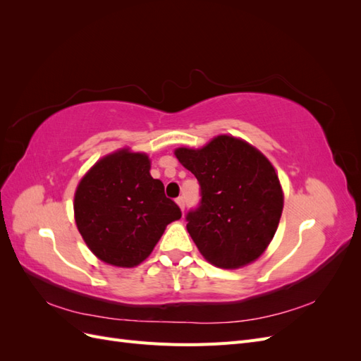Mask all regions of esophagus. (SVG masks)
I'll return each instance as SVG.
<instances>
[{
    "mask_svg": "<svg viewBox=\"0 0 361 361\" xmlns=\"http://www.w3.org/2000/svg\"><path fill=\"white\" fill-rule=\"evenodd\" d=\"M176 203H178V206L180 207V211L183 212V209H185V200H183V197H178V199H176Z\"/></svg>",
    "mask_w": 361,
    "mask_h": 361,
    "instance_id": "obj_1",
    "label": "esophagus"
}]
</instances>
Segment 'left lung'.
Instances as JSON below:
<instances>
[{"instance_id": "1", "label": "left lung", "mask_w": 361, "mask_h": 361, "mask_svg": "<svg viewBox=\"0 0 361 361\" xmlns=\"http://www.w3.org/2000/svg\"><path fill=\"white\" fill-rule=\"evenodd\" d=\"M174 155L197 178L202 202L187 215V231L202 256L216 268L253 264L271 244L285 203L279 174L253 145L233 135Z\"/></svg>"}]
</instances>
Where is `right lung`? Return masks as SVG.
Here are the masks:
<instances>
[{"mask_svg": "<svg viewBox=\"0 0 361 361\" xmlns=\"http://www.w3.org/2000/svg\"><path fill=\"white\" fill-rule=\"evenodd\" d=\"M73 215L85 245L105 264L133 268L146 260L179 206L150 176L145 152L122 147L97 159L76 185Z\"/></svg>", "mask_w": 361, "mask_h": 361, "instance_id": "obj_1", "label": "right lung"}]
</instances>
